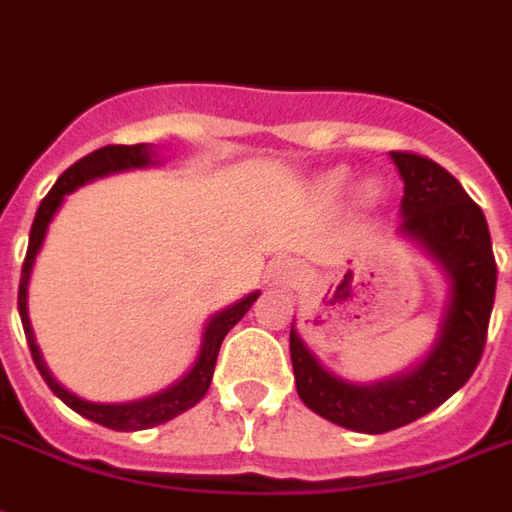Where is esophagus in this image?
<instances>
[{
	"label": "esophagus",
	"instance_id": "obj_1",
	"mask_svg": "<svg viewBox=\"0 0 512 512\" xmlns=\"http://www.w3.org/2000/svg\"><path fill=\"white\" fill-rule=\"evenodd\" d=\"M270 281L275 286H281V289H292L294 283H297V267H294L292 261H278L270 270Z\"/></svg>",
	"mask_w": 512,
	"mask_h": 512
}]
</instances>
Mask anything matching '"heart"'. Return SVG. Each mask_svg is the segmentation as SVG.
Listing matches in <instances>:
<instances>
[{
    "mask_svg": "<svg viewBox=\"0 0 512 512\" xmlns=\"http://www.w3.org/2000/svg\"><path fill=\"white\" fill-rule=\"evenodd\" d=\"M341 185H343V174H330V177L324 179V188L330 190V193L341 190ZM365 193H371V188H365Z\"/></svg>",
    "mask_w": 512,
    "mask_h": 512,
    "instance_id": "obj_1",
    "label": "heart"
}]
</instances>
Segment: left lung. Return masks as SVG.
Instances as JSON below:
<instances>
[{"label": "left lung", "mask_w": 512, "mask_h": 512, "mask_svg": "<svg viewBox=\"0 0 512 512\" xmlns=\"http://www.w3.org/2000/svg\"><path fill=\"white\" fill-rule=\"evenodd\" d=\"M404 179L401 229L431 253L450 278V302L434 349L409 374L376 384L343 382L289 335L294 382L302 404L343 428L384 434L434 412L461 390L486 346L494 308L496 261L483 210L439 163L414 152H390Z\"/></svg>", "instance_id": "1"}]
</instances>
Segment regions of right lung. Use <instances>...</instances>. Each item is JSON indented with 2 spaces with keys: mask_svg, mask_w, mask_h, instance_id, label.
<instances>
[{
  "mask_svg": "<svg viewBox=\"0 0 512 512\" xmlns=\"http://www.w3.org/2000/svg\"><path fill=\"white\" fill-rule=\"evenodd\" d=\"M152 149L147 144H133V147H125V144H108V147H100L95 152H89L87 158H81L78 163H73L70 169L57 179V185L48 190V196L40 201L37 207L35 223H32V231H29V248H26L24 267H21V283H18V313H21V324H24L26 343H29V352H32V360H35L37 371L46 379V384L51 387V393L62 398L73 412H78L81 417H87L92 423L106 425L111 431H144V428H155L160 423H169L171 417L188 412L190 406H196L207 395L212 382V374H215V363H218L220 343L226 338L234 324L240 322L242 316L248 313L259 292L248 294L245 300L234 302L226 311L215 313L204 330V338H201V349L196 363L190 368L188 374L182 376L177 384H171L169 390H163L158 395H149V398H141V401H133V404H92V401H84L78 398L70 390H65L62 384L48 374L46 363H43V354L37 349L35 335H32V324H29V313H26V286H29V275H32V264L37 259V251L46 240V231L51 218L57 215L59 204L65 201L67 193H73L76 188H81L84 182L95 177H106V174H114V171L125 169H141V166H149L152 163ZM158 163V160H155Z\"/></svg>",
  "mask_w": 512,
  "mask_h": 512,
  "instance_id": "1",
  "label": "right lung"
}]
</instances>
